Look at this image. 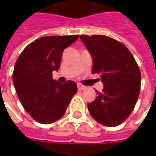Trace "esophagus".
Here are the masks:
<instances>
[{
    "mask_svg": "<svg viewBox=\"0 0 156 156\" xmlns=\"http://www.w3.org/2000/svg\"><path fill=\"white\" fill-rule=\"evenodd\" d=\"M77 87H78V90H80V91L84 90V89L86 88L85 86H83V85H81V84H77Z\"/></svg>",
    "mask_w": 156,
    "mask_h": 156,
    "instance_id": "34e87169",
    "label": "esophagus"
}]
</instances>
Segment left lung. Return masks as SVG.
<instances>
[{
    "label": "left lung",
    "mask_w": 156,
    "mask_h": 156,
    "mask_svg": "<svg viewBox=\"0 0 156 156\" xmlns=\"http://www.w3.org/2000/svg\"><path fill=\"white\" fill-rule=\"evenodd\" d=\"M93 59L92 74H99L101 92L87 105L91 116L107 127L122 123L135 108L140 94L141 72L129 50L105 35H81Z\"/></svg>",
    "instance_id": "left-lung-1"
}]
</instances>
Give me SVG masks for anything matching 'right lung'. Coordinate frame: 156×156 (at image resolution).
I'll use <instances>...</instances> for the list:
<instances>
[{
    "label": "right lung",
    "instance_id": "1",
    "mask_svg": "<svg viewBox=\"0 0 156 156\" xmlns=\"http://www.w3.org/2000/svg\"><path fill=\"white\" fill-rule=\"evenodd\" d=\"M79 35L45 36L21 52L15 65L13 82L24 109L36 122L50 124L61 119L77 93L75 81L61 83L53 71L61 67L62 53Z\"/></svg>",
    "mask_w": 156,
    "mask_h": 156
}]
</instances>
